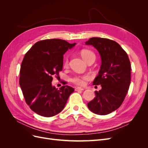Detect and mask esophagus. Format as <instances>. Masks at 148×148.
<instances>
[{"mask_svg":"<svg viewBox=\"0 0 148 148\" xmlns=\"http://www.w3.org/2000/svg\"><path fill=\"white\" fill-rule=\"evenodd\" d=\"M83 90H84V89L81 88V87H77V88H75V91H83Z\"/></svg>","mask_w":148,"mask_h":148,"instance_id":"esophagus-1","label":"esophagus"}]
</instances>
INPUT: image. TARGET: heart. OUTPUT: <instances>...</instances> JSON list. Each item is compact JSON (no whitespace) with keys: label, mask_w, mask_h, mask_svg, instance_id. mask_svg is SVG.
Segmentation results:
<instances>
[{"label":"heart","mask_w":148,"mask_h":148,"mask_svg":"<svg viewBox=\"0 0 148 148\" xmlns=\"http://www.w3.org/2000/svg\"><path fill=\"white\" fill-rule=\"evenodd\" d=\"M81 56L84 60L87 62L90 58L92 57H95V53L92 51L88 50V49H83L81 51ZM64 65L65 66L68 65V59L65 58L64 62ZM90 76L89 75H77L75 76L73 78H71V82L73 83L79 84V85H84L86 83V81L90 79Z\"/></svg>","instance_id":"obj_1"}]
</instances>
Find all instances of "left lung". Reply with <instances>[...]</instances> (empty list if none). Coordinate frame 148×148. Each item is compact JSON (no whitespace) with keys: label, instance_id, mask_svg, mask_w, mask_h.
<instances>
[{"label":"left lung","instance_id":"obj_1","mask_svg":"<svg viewBox=\"0 0 148 148\" xmlns=\"http://www.w3.org/2000/svg\"><path fill=\"white\" fill-rule=\"evenodd\" d=\"M99 52L101 65L93 84L102 89L95 91V99L88 103L93 113L104 115L117 110L122 104L131 82V65L127 53L112 40L92 38L85 42Z\"/></svg>","mask_w":148,"mask_h":148}]
</instances>
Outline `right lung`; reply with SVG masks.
<instances>
[{"label": "right lung", "mask_w": 148, "mask_h": 148, "mask_svg": "<svg viewBox=\"0 0 148 148\" xmlns=\"http://www.w3.org/2000/svg\"><path fill=\"white\" fill-rule=\"evenodd\" d=\"M75 45L62 39H45L35 43L25 54L20 86L26 104L34 112L50 117L64 109L74 88L64 85L58 89L52 86V76L59 75L64 53Z\"/></svg>", "instance_id": "obj_1"}]
</instances>
